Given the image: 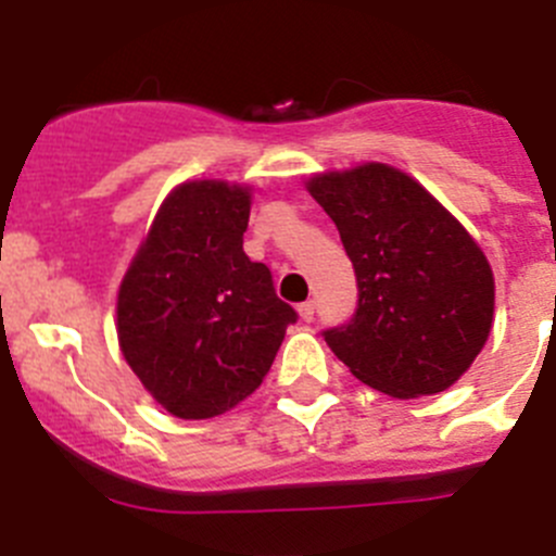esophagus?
Here are the masks:
<instances>
[{
  "label": "esophagus",
  "mask_w": 556,
  "mask_h": 556,
  "mask_svg": "<svg viewBox=\"0 0 556 556\" xmlns=\"http://www.w3.org/2000/svg\"><path fill=\"white\" fill-rule=\"evenodd\" d=\"M299 315H301V320H306V323L315 320V301H304V304H299Z\"/></svg>",
  "instance_id": "obj_1"
}]
</instances>
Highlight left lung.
<instances>
[{"mask_svg": "<svg viewBox=\"0 0 556 556\" xmlns=\"http://www.w3.org/2000/svg\"><path fill=\"white\" fill-rule=\"evenodd\" d=\"M306 190L337 225L358 282L350 323L323 331L333 355L388 396L454 386L494 320V274L476 239L391 165L315 174Z\"/></svg>", "mask_w": 556, "mask_h": 556, "instance_id": "left-lung-1", "label": "left lung"}]
</instances>
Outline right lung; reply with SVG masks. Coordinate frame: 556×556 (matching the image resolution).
I'll return each mask as SVG.
<instances>
[{
	"mask_svg": "<svg viewBox=\"0 0 556 556\" xmlns=\"http://www.w3.org/2000/svg\"><path fill=\"white\" fill-rule=\"evenodd\" d=\"M250 206V187H174L118 285L124 361L185 421L244 402L299 317L274 293L271 271L247 257Z\"/></svg>",
	"mask_w": 556,
	"mask_h": 556,
	"instance_id": "add662e5",
	"label": "right lung"
}]
</instances>
